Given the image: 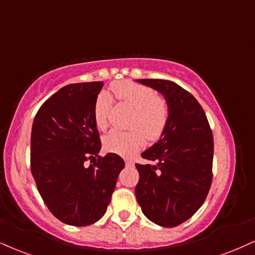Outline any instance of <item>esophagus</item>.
<instances>
[{
    "label": "esophagus",
    "mask_w": 255,
    "mask_h": 255,
    "mask_svg": "<svg viewBox=\"0 0 255 255\" xmlns=\"http://www.w3.org/2000/svg\"><path fill=\"white\" fill-rule=\"evenodd\" d=\"M126 166H127V167L134 166V162L131 161V160H126Z\"/></svg>",
    "instance_id": "esophagus-1"
}]
</instances>
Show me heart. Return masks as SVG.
<instances>
[{"label":"heart","instance_id":"b5f03b06","mask_svg":"<svg viewBox=\"0 0 255 255\" xmlns=\"http://www.w3.org/2000/svg\"><path fill=\"white\" fill-rule=\"evenodd\" d=\"M120 102L134 109L129 121L131 130H112L103 137L107 152L130 157L142 148L145 139L155 141L164 134L170 118L166 102L158 96L157 91L134 82H120L113 87ZM112 108V97L101 93L94 104V120L98 129H106Z\"/></svg>","mask_w":255,"mask_h":255}]
</instances>
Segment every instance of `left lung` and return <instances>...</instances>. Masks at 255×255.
<instances>
[{
	"instance_id": "left-lung-1",
	"label": "left lung",
	"mask_w": 255,
	"mask_h": 255,
	"mask_svg": "<svg viewBox=\"0 0 255 255\" xmlns=\"http://www.w3.org/2000/svg\"><path fill=\"white\" fill-rule=\"evenodd\" d=\"M164 95L170 118L158 142L135 164L137 203L147 219L161 227L179 226L204 203L213 180L214 137L201 104L189 91L165 79H137Z\"/></svg>"
}]
</instances>
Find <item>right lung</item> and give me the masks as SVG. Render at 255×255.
<instances>
[{
    "mask_svg": "<svg viewBox=\"0 0 255 255\" xmlns=\"http://www.w3.org/2000/svg\"><path fill=\"white\" fill-rule=\"evenodd\" d=\"M103 82L59 89L36 113L30 136V171L48 210L61 222L84 227L107 211L125 161L100 157L94 104ZM90 158L94 164L85 166Z\"/></svg>",
    "mask_w": 255,
    "mask_h": 255,
    "instance_id": "right-lung-1",
    "label": "right lung"
}]
</instances>
